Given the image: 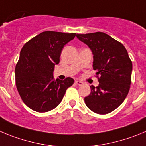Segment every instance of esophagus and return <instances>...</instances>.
Here are the masks:
<instances>
[{
    "label": "esophagus",
    "instance_id": "esophagus-1",
    "mask_svg": "<svg viewBox=\"0 0 146 146\" xmlns=\"http://www.w3.org/2000/svg\"><path fill=\"white\" fill-rule=\"evenodd\" d=\"M75 83H76V84H77V85H78V86H81L83 84H84V83L81 81H75Z\"/></svg>",
    "mask_w": 146,
    "mask_h": 146
}]
</instances>
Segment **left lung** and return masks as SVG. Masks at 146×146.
<instances>
[{
	"mask_svg": "<svg viewBox=\"0 0 146 146\" xmlns=\"http://www.w3.org/2000/svg\"><path fill=\"white\" fill-rule=\"evenodd\" d=\"M77 38L92 50L94 70L99 84L91 86L84 98L94 112L106 114L116 110L126 98L131 84L133 64L123 44L104 32L77 34Z\"/></svg>",
	"mask_w": 146,
	"mask_h": 146,
	"instance_id": "left-lung-1",
	"label": "left lung"
}]
</instances>
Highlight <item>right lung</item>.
I'll use <instances>...</instances> for the list:
<instances>
[{"label": "right lung", "mask_w": 146, "mask_h": 146, "mask_svg": "<svg viewBox=\"0 0 146 146\" xmlns=\"http://www.w3.org/2000/svg\"><path fill=\"white\" fill-rule=\"evenodd\" d=\"M76 33L46 31L23 46L16 65L15 76L18 92L24 104L37 112H47L60 104L67 88L74 83L53 77L55 65L64 45L74 39Z\"/></svg>", "instance_id": "obj_1"}]
</instances>
